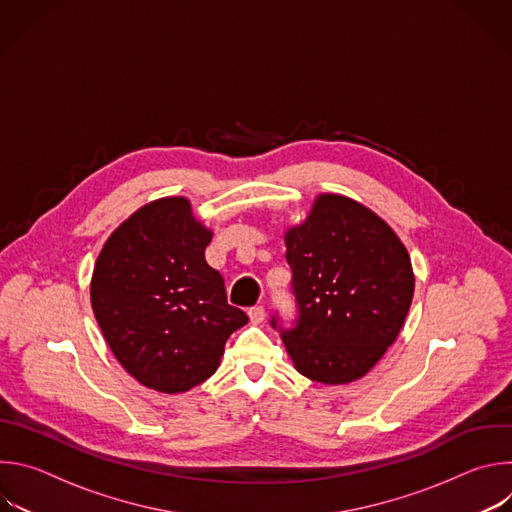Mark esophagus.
<instances>
[{
    "label": "esophagus",
    "instance_id": "esophagus-1",
    "mask_svg": "<svg viewBox=\"0 0 512 512\" xmlns=\"http://www.w3.org/2000/svg\"><path fill=\"white\" fill-rule=\"evenodd\" d=\"M265 308L263 306H255L249 310V318H251V324H261L265 320Z\"/></svg>",
    "mask_w": 512,
    "mask_h": 512
}]
</instances>
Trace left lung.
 I'll return each mask as SVG.
<instances>
[{
    "mask_svg": "<svg viewBox=\"0 0 512 512\" xmlns=\"http://www.w3.org/2000/svg\"><path fill=\"white\" fill-rule=\"evenodd\" d=\"M285 247L298 320L279 330L294 367L324 385L364 377L399 336L413 300L405 245L371 208L320 194L306 221L287 229Z\"/></svg>",
    "mask_w": 512,
    "mask_h": 512,
    "instance_id": "8db88e82",
    "label": "left lung"
}]
</instances>
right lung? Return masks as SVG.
Instances as JSON below:
<instances>
[{
	"mask_svg": "<svg viewBox=\"0 0 512 512\" xmlns=\"http://www.w3.org/2000/svg\"><path fill=\"white\" fill-rule=\"evenodd\" d=\"M212 239L190 200L168 196L133 212L101 249L91 306L121 367L160 393H184L221 364L229 336L249 322L204 259Z\"/></svg>",
	"mask_w": 512,
	"mask_h": 512,
	"instance_id": "1",
	"label": "right lung"
}]
</instances>
